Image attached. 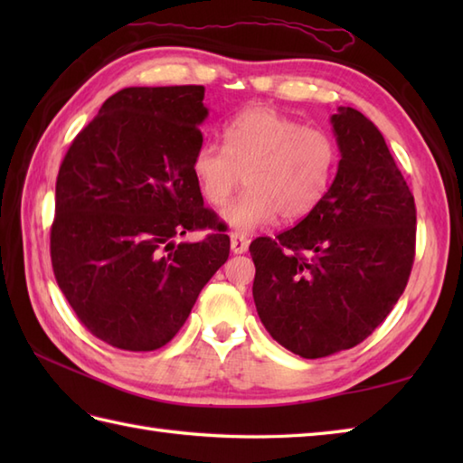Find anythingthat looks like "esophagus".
Instances as JSON below:
<instances>
[{"label": "esophagus", "instance_id": "34e87169", "mask_svg": "<svg viewBox=\"0 0 463 463\" xmlns=\"http://www.w3.org/2000/svg\"><path fill=\"white\" fill-rule=\"evenodd\" d=\"M247 249H249V239L241 232H232L231 234V250L234 254H242V252H247Z\"/></svg>", "mask_w": 463, "mask_h": 463}]
</instances>
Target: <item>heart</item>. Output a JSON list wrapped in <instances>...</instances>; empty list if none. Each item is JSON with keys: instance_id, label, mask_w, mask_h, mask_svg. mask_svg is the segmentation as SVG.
<instances>
[{"instance_id": "obj_1", "label": "heart", "mask_w": 463, "mask_h": 463, "mask_svg": "<svg viewBox=\"0 0 463 463\" xmlns=\"http://www.w3.org/2000/svg\"><path fill=\"white\" fill-rule=\"evenodd\" d=\"M340 159L334 135L302 125L270 107H250L226 125L224 145L203 141L193 156V175L203 199L229 203L242 181L244 191L222 213L239 232H252L280 214L298 221L326 196Z\"/></svg>"}]
</instances>
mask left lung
<instances>
[{"label": "left lung", "mask_w": 463, "mask_h": 463, "mask_svg": "<svg viewBox=\"0 0 463 463\" xmlns=\"http://www.w3.org/2000/svg\"><path fill=\"white\" fill-rule=\"evenodd\" d=\"M330 121L340 163L326 196L249 249L260 322L310 360L366 340L404 292L416 254L414 194L378 127L352 107Z\"/></svg>", "instance_id": "obj_1"}]
</instances>
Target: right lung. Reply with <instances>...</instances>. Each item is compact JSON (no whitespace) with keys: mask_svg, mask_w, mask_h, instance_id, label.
Wrapping results in <instances>:
<instances>
[{"mask_svg":"<svg viewBox=\"0 0 463 463\" xmlns=\"http://www.w3.org/2000/svg\"><path fill=\"white\" fill-rule=\"evenodd\" d=\"M203 85L127 87L103 103L59 166L52 267L93 336L129 352L165 346L229 259L231 239L203 204L193 156ZM209 230L199 243L176 236Z\"/></svg>","mask_w":463,"mask_h":463,"instance_id":"add662e5","label":"right lung"}]
</instances>
